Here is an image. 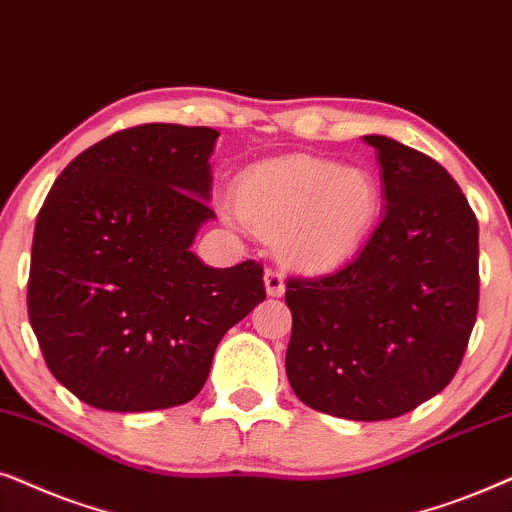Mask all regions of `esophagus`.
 <instances>
[{
  "label": "esophagus",
  "mask_w": 512,
  "mask_h": 512,
  "mask_svg": "<svg viewBox=\"0 0 512 512\" xmlns=\"http://www.w3.org/2000/svg\"><path fill=\"white\" fill-rule=\"evenodd\" d=\"M264 285H267V295L269 297H281L285 292L283 271L269 267L267 271H264Z\"/></svg>",
  "instance_id": "1"
}]
</instances>
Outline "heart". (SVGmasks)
Returning <instances> with one entry per match:
<instances>
[{"label":"heart","instance_id":"b5f03b06","mask_svg":"<svg viewBox=\"0 0 512 512\" xmlns=\"http://www.w3.org/2000/svg\"><path fill=\"white\" fill-rule=\"evenodd\" d=\"M236 210L250 229L278 241L292 267L327 271L372 231L379 187L365 168L297 154L248 170L236 185Z\"/></svg>","mask_w":512,"mask_h":512}]
</instances>
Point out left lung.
I'll return each mask as SVG.
<instances>
[{"label":"left lung","instance_id":"8db88e82","mask_svg":"<svg viewBox=\"0 0 512 512\" xmlns=\"http://www.w3.org/2000/svg\"><path fill=\"white\" fill-rule=\"evenodd\" d=\"M363 140L377 149L386 210L344 267L288 278L285 372L313 410L381 421L459 370L478 318V217L431 156L384 135Z\"/></svg>","mask_w":512,"mask_h":512}]
</instances>
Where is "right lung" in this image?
I'll return each instance as SVG.
<instances>
[{
  "label": "right lung",
  "instance_id": "1",
  "mask_svg": "<svg viewBox=\"0 0 512 512\" xmlns=\"http://www.w3.org/2000/svg\"><path fill=\"white\" fill-rule=\"evenodd\" d=\"M206 126L142 124L95 142L34 224L27 313L53 377L107 412L185 405L229 327L264 302L262 264L192 252L213 220Z\"/></svg>",
  "mask_w": 512,
  "mask_h": 512
}]
</instances>
